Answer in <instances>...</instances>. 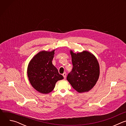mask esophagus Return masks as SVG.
Wrapping results in <instances>:
<instances>
[{"label":"esophagus","mask_w":126,"mask_h":126,"mask_svg":"<svg viewBox=\"0 0 126 126\" xmlns=\"http://www.w3.org/2000/svg\"><path fill=\"white\" fill-rule=\"evenodd\" d=\"M63 76L64 77V79H66V73H64L63 74Z\"/></svg>","instance_id":"1"}]
</instances>
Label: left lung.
I'll return each mask as SVG.
<instances>
[{
	"label": "left lung",
	"instance_id": "8db88e82",
	"mask_svg": "<svg viewBox=\"0 0 126 126\" xmlns=\"http://www.w3.org/2000/svg\"><path fill=\"white\" fill-rule=\"evenodd\" d=\"M73 69L67 80L79 93L88 92L96 84L100 75V67L95 56L87 51L74 53L71 50Z\"/></svg>",
	"mask_w": 126,
	"mask_h": 126
}]
</instances>
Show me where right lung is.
<instances>
[{
    "label": "right lung",
    "mask_w": 126,
    "mask_h": 126,
    "mask_svg": "<svg viewBox=\"0 0 126 126\" xmlns=\"http://www.w3.org/2000/svg\"><path fill=\"white\" fill-rule=\"evenodd\" d=\"M54 51H40L28 64L27 75L29 82L36 90L42 94L52 91L56 83L64 78L52 64Z\"/></svg>",
    "instance_id": "obj_1"
}]
</instances>
